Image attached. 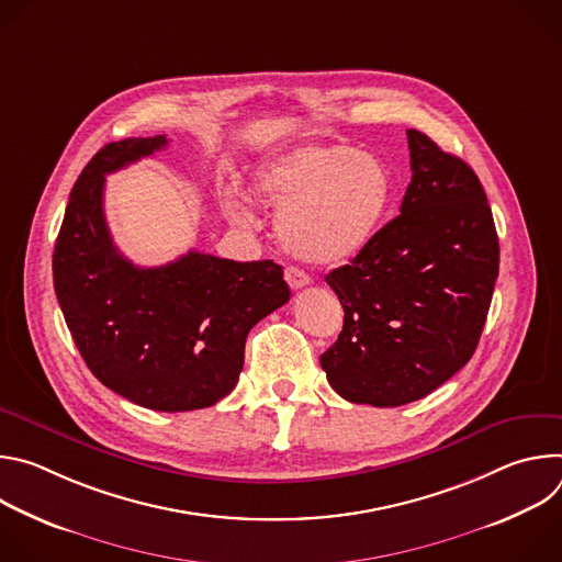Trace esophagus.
<instances>
[{
    "label": "esophagus",
    "instance_id": "esophagus-1",
    "mask_svg": "<svg viewBox=\"0 0 562 562\" xmlns=\"http://www.w3.org/2000/svg\"><path fill=\"white\" fill-rule=\"evenodd\" d=\"M284 280L289 282V286L293 291H297V289H302V286H306L311 282V278L302 269H297V267H286L284 269Z\"/></svg>",
    "mask_w": 562,
    "mask_h": 562
}]
</instances>
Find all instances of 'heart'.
Listing matches in <instances>:
<instances>
[{
	"mask_svg": "<svg viewBox=\"0 0 562 562\" xmlns=\"http://www.w3.org/2000/svg\"><path fill=\"white\" fill-rule=\"evenodd\" d=\"M258 204L280 213L282 245L300 260L334 265L356 256L380 226L391 200V176L382 159L345 144H304L271 155L251 171ZM235 224H251L249 195L222 193Z\"/></svg>",
	"mask_w": 562,
	"mask_h": 562,
	"instance_id": "obj_1",
	"label": "heart"
}]
</instances>
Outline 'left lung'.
Masks as SVG:
<instances>
[{"instance_id": "8db88e82", "label": "left lung", "mask_w": 562, "mask_h": 562, "mask_svg": "<svg viewBox=\"0 0 562 562\" xmlns=\"http://www.w3.org/2000/svg\"><path fill=\"white\" fill-rule=\"evenodd\" d=\"M407 139L412 182L400 215L327 276L345 325L319 364L356 405H407L460 371L498 278V235L477 176L425 133L409 128Z\"/></svg>"}]
</instances>
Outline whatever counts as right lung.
I'll return each mask as SVG.
<instances>
[{
  "mask_svg": "<svg viewBox=\"0 0 562 562\" xmlns=\"http://www.w3.org/2000/svg\"><path fill=\"white\" fill-rule=\"evenodd\" d=\"M167 142L128 137L95 153L66 204L53 284L79 353L104 386L153 412H193L233 391L249 331L291 291L273 260L189 251L146 269L117 251L104 217L106 176Z\"/></svg>",
  "mask_w": 562,
  "mask_h": 562,
  "instance_id": "right-lung-1",
  "label": "right lung"
}]
</instances>
